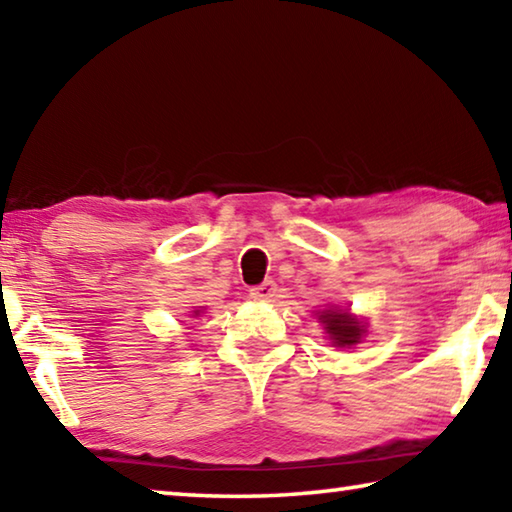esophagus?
<instances>
[{"label":"esophagus","instance_id":"34e87169","mask_svg":"<svg viewBox=\"0 0 512 512\" xmlns=\"http://www.w3.org/2000/svg\"><path fill=\"white\" fill-rule=\"evenodd\" d=\"M275 291H277L275 282L273 280H266V282L259 284V287L250 289V298H255V300H271L275 296Z\"/></svg>","mask_w":512,"mask_h":512}]
</instances>
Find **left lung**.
<instances>
[{"mask_svg": "<svg viewBox=\"0 0 512 512\" xmlns=\"http://www.w3.org/2000/svg\"><path fill=\"white\" fill-rule=\"evenodd\" d=\"M320 320L325 323L329 339H332L334 345L345 348V345L359 343L363 327L359 325L357 318H352L348 314V311H323V314H320Z\"/></svg>", "mask_w": 512, "mask_h": 512, "instance_id": "obj_1", "label": "left lung"}]
</instances>
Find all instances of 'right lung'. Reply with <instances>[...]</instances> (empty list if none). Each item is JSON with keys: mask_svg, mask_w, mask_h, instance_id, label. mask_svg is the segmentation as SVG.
Listing matches in <instances>:
<instances>
[{"mask_svg": "<svg viewBox=\"0 0 512 512\" xmlns=\"http://www.w3.org/2000/svg\"><path fill=\"white\" fill-rule=\"evenodd\" d=\"M196 314H198V311H196Z\"/></svg>", "mask_w": 512, "mask_h": 512, "instance_id": "add662e5", "label": "right lung"}]
</instances>
